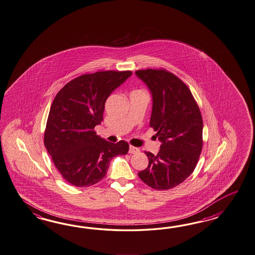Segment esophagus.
<instances>
[{"label":"esophagus","mask_w":255,"mask_h":255,"mask_svg":"<svg viewBox=\"0 0 255 255\" xmlns=\"http://www.w3.org/2000/svg\"><path fill=\"white\" fill-rule=\"evenodd\" d=\"M138 151H139V149L137 148V147H134V146H130L129 147V150H128L129 153H137Z\"/></svg>","instance_id":"obj_1"}]
</instances>
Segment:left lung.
Wrapping results in <instances>:
<instances>
[{
  "label": "left lung",
  "mask_w": 255,
  "mask_h": 255,
  "mask_svg": "<svg viewBox=\"0 0 255 255\" xmlns=\"http://www.w3.org/2000/svg\"><path fill=\"white\" fill-rule=\"evenodd\" d=\"M136 75L150 89V127L162 142L157 155L145 151L146 169L138 173L158 190L175 188L194 171L203 149V118L188 86L165 69H141Z\"/></svg>",
  "instance_id": "1"
}]
</instances>
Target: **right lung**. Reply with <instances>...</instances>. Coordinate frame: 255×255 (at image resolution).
Segmentation results:
<instances>
[{
  "mask_svg": "<svg viewBox=\"0 0 255 255\" xmlns=\"http://www.w3.org/2000/svg\"><path fill=\"white\" fill-rule=\"evenodd\" d=\"M131 75L128 70L84 74L64 86L53 100L44 145L60 174L73 186L98 183L112 159L128 153V142H109L99 137L94 128L104 119L109 95Z\"/></svg>",
  "mask_w": 255,
  "mask_h": 255,
  "instance_id": "right-lung-1",
  "label": "right lung"
}]
</instances>
